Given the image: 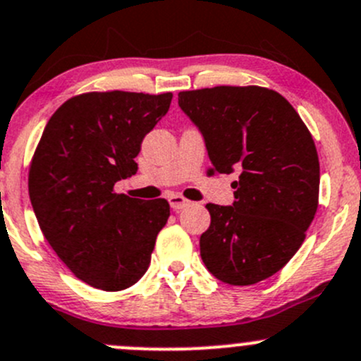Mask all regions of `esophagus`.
Returning <instances> with one entry per match:
<instances>
[{
    "label": "esophagus",
    "instance_id": "obj_1",
    "mask_svg": "<svg viewBox=\"0 0 361 361\" xmlns=\"http://www.w3.org/2000/svg\"><path fill=\"white\" fill-rule=\"evenodd\" d=\"M169 204L174 211H180V209H183V207L190 206V200L185 199V197H181V195H174L173 193V195H169Z\"/></svg>",
    "mask_w": 361,
    "mask_h": 361
}]
</instances>
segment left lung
I'll return each instance as SVG.
<instances>
[{"label":"left lung","instance_id":"8db88e82","mask_svg":"<svg viewBox=\"0 0 361 361\" xmlns=\"http://www.w3.org/2000/svg\"><path fill=\"white\" fill-rule=\"evenodd\" d=\"M178 104L204 135L211 173L240 171L233 206H206L204 264L230 286L275 275L301 247L318 207L320 162L310 130L263 86L180 91Z\"/></svg>","mask_w":361,"mask_h":361}]
</instances>
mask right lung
Returning <instances> with one entry per match:
<instances>
[{
	"label": "right lung",
	"instance_id": "add662e5",
	"mask_svg": "<svg viewBox=\"0 0 361 361\" xmlns=\"http://www.w3.org/2000/svg\"><path fill=\"white\" fill-rule=\"evenodd\" d=\"M173 93L90 91L63 102L48 121L29 168L39 228L79 280L107 292L145 275L168 223L166 199L114 190L138 171L143 138L169 111Z\"/></svg>",
	"mask_w": 361,
	"mask_h": 361
}]
</instances>
